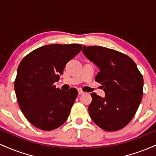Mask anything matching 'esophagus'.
I'll return each mask as SVG.
<instances>
[{"instance_id": "obj_1", "label": "esophagus", "mask_w": 156, "mask_h": 156, "mask_svg": "<svg viewBox=\"0 0 156 156\" xmlns=\"http://www.w3.org/2000/svg\"><path fill=\"white\" fill-rule=\"evenodd\" d=\"M83 93L84 92L81 90V89H78V94H79V95H80V94H83Z\"/></svg>"}]
</instances>
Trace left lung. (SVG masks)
I'll return each instance as SVG.
<instances>
[{"instance_id":"1","label":"left lung","mask_w":156,"mask_h":156,"mask_svg":"<svg viewBox=\"0 0 156 156\" xmlns=\"http://www.w3.org/2000/svg\"><path fill=\"white\" fill-rule=\"evenodd\" d=\"M82 51L99 68L95 80L105 92V98L91 94L90 117L106 131L120 130L133 119L141 103L143 77L135 62L124 53L101 46L84 45Z\"/></svg>"}]
</instances>
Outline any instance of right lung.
<instances>
[{"label": "right lung", "mask_w": 156, "mask_h": 156, "mask_svg": "<svg viewBox=\"0 0 156 156\" xmlns=\"http://www.w3.org/2000/svg\"><path fill=\"white\" fill-rule=\"evenodd\" d=\"M81 49L79 44H48L28 53L20 63L16 96L24 116L36 128L54 130L67 119L78 91L71 88L64 92L53 83Z\"/></svg>", "instance_id": "1"}]
</instances>
